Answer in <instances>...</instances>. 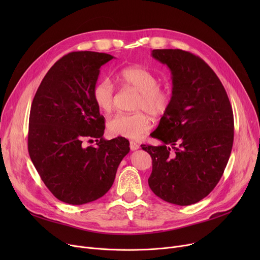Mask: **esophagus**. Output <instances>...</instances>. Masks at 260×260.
Here are the masks:
<instances>
[{
	"mask_svg": "<svg viewBox=\"0 0 260 260\" xmlns=\"http://www.w3.org/2000/svg\"><path fill=\"white\" fill-rule=\"evenodd\" d=\"M139 147H140V145L137 142H135V141L129 142V148L132 149V151H137Z\"/></svg>",
	"mask_w": 260,
	"mask_h": 260,
	"instance_id": "1",
	"label": "esophagus"
}]
</instances>
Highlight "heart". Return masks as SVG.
<instances>
[{"mask_svg":"<svg viewBox=\"0 0 260 260\" xmlns=\"http://www.w3.org/2000/svg\"><path fill=\"white\" fill-rule=\"evenodd\" d=\"M120 83L139 92L135 102L134 114H117L108 120L107 129L113 136L139 139L151 131L153 124L148 114L154 117L165 115L172 105V93L160 86L159 78L141 66H127L118 73ZM115 87L108 79L94 84L92 99L103 113H111L115 107Z\"/></svg>","mask_w":260,"mask_h":260,"instance_id":"obj_1","label":"heart"}]
</instances>
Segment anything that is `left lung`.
<instances>
[{
	"instance_id": "8db88e82",
	"label": "left lung",
	"mask_w": 260,
	"mask_h": 260,
	"mask_svg": "<svg viewBox=\"0 0 260 260\" xmlns=\"http://www.w3.org/2000/svg\"><path fill=\"white\" fill-rule=\"evenodd\" d=\"M152 56L172 73V105L142 144L152 157L148 185L159 198L189 206L219 182L234 140V116L226 91L212 68L181 49H154Z\"/></svg>"
}]
</instances>
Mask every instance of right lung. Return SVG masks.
Masks as SVG:
<instances>
[{
    "mask_svg": "<svg viewBox=\"0 0 260 260\" xmlns=\"http://www.w3.org/2000/svg\"><path fill=\"white\" fill-rule=\"evenodd\" d=\"M112 54L74 51L54 63L35 94L28 153L41 179L59 200L80 206L112 187L129 152L123 137L105 140L104 117L92 99L100 67ZM96 141V146L86 143Z\"/></svg>",
    "mask_w": 260,
    "mask_h": 260,
    "instance_id": "right-lung-1",
    "label": "right lung"
}]
</instances>
